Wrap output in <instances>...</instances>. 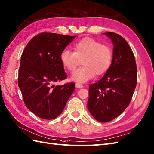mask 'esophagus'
I'll use <instances>...</instances> for the list:
<instances>
[{
  "instance_id": "34e87169",
  "label": "esophagus",
  "mask_w": 154,
  "mask_h": 154,
  "mask_svg": "<svg viewBox=\"0 0 154 154\" xmlns=\"http://www.w3.org/2000/svg\"><path fill=\"white\" fill-rule=\"evenodd\" d=\"M76 87H77V88H81L83 87V85H82V84H81V83H76Z\"/></svg>"
}]
</instances>
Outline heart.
Instances as JSON below:
<instances>
[{
    "label": "heart",
    "mask_w": 154,
    "mask_h": 154,
    "mask_svg": "<svg viewBox=\"0 0 154 154\" xmlns=\"http://www.w3.org/2000/svg\"><path fill=\"white\" fill-rule=\"evenodd\" d=\"M113 51L109 46L91 38H83L75 44L73 51L64 49L60 60L65 68L73 72L82 63L84 66L71 76L74 81L85 83L95 75H102L109 69L112 62Z\"/></svg>",
    "instance_id": "obj_1"
}]
</instances>
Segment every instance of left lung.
Returning <instances> with one entry per match:
<instances>
[{
    "label": "left lung",
    "mask_w": 154,
    "mask_h": 154,
    "mask_svg": "<svg viewBox=\"0 0 154 154\" xmlns=\"http://www.w3.org/2000/svg\"><path fill=\"white\" fill-rule=\"evenodd\" d=\"M113 42L111 66L105 75L88 88L87 106L99 122L112 121L129 104L137 83L134 55L123 37L113 32L104 33Z\"/></svg>",
    "instance_id": "8db88e82"
}]
</instances>
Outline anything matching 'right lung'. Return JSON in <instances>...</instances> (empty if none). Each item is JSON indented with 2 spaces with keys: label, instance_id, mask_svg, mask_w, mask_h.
<instances>
[{
  "label": "right lung",
  "instance_id": "1",
  "mask_svg": "<svg viewBox=\"0 0 154 154\" xmlns=\"http://www.w3.org/2000/svg\"><path fill=\"white\" fill-rule=\"evenodd\" d=\"M75 37L41 33L31 39L21 54L18 86L27 108L42 119L60 115L75 88L72 82L54 85L67 78L60 54Z\"/></svg>",
  "mask_w": 154,
  "mask_h": 154
}]
</instances>
